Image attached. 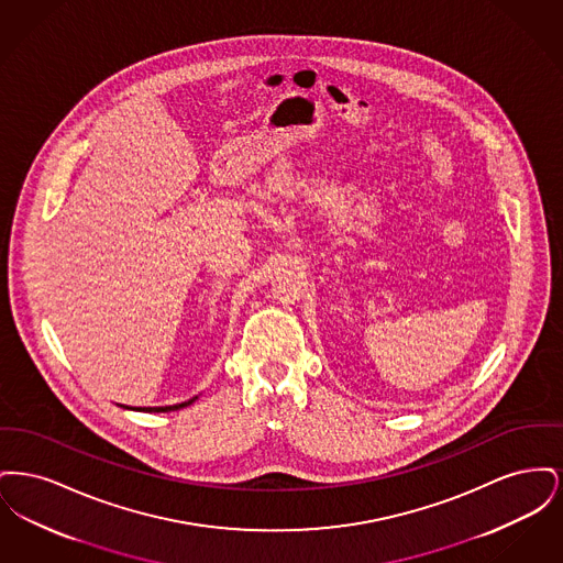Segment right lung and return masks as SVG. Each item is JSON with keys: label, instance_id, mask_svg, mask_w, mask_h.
<instances>
[{"label": "right lung", "instance_id": "add662e5", "mask_svg": "<svg viewBox=\"0 0 563 563\" xmlns=\"http://www.w3.org/2000/svg\"><path fill=\"white\" fill-rule=\"evenodd\" d=\"M196 401V397L194 399H189L186 402H177V405H166V407H136L139 411H154V413H161V411H177V409H181V407H188L191 402Z\"/></svg>", "mask_w": 563, "mask_h": 563}]
</instances>
